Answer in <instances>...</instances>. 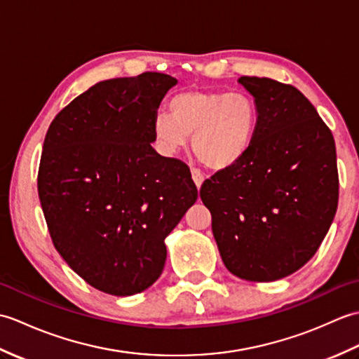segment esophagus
Masks as SVG:
<instances>
[{
    "label": "esophagus",
    "mask_w": 359,
    "mask_h": 359,
    "mask_svg": "<svg viewBox=\"0 0 359 359\" xmlns=\"http://www.w3.org/2000/svg\"><path fill=\"white\" fill-rule=\"evenodd\" d=\"M191 177L194 180V184L197 188H201L203 184V174L201 170H197V168H191Z\"/></svg>",
    "instance_id": "esophagus-1"
}]
</instances>
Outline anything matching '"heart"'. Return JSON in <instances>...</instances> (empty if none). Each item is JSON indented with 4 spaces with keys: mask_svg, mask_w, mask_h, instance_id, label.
Here are the masks:
<instances>
[{
    "mask_svg": "<svg viewBox=\"0 0 359 359\" xmlns=\"http://www.w3.org/2000/svg\"><path fill=\"white\" fill-rule=\"evenodd\" d=\"M168 114L152 120V135L165 154L174 156L193 137V151L211 170L238 165L248 154L257 126L253 98L242 93L189 89L171 97Z\"/></svg>",
    "mask_w": 359,
    "mask_h": 359,
    "instance_id": "1",
    "label": "heart"
}]
</instances>
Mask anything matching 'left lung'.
<instances>
[{"instance_id": "1", "label": "left lung", "mask_w": 359, "mask_h": 359, "mask_svg": "<svg viewBox=\"0 0 359 359\" xmlns=\"http://www.w3.org/2000/svg\"><path fill=\"white\" fill-rule=\"evenodd\" d=\"M255 97L248 154L203 182L201 199L228 271L271 282L306 265L338 208L332 131L301 90L271 79L238 80Z\"/></svg>"}]
</instances>
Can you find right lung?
<instances>
[{
    "instance_id": "obj_1",
    "label": "right lung",
    "mask_w": 359,
    "mask_h": 359,
    "mask_svg": "<svg viewBox=\"0 0 359 359\" xmlns=\"http://www.w3.org/2000/svg\"><path fill=\"white\" fill-rule=\"evenodd\" d=\"M175 85L160 72L100 81L46 134L38 196L52 242L103 293L131 296L154 284L165 238L197 201L189 168L151 147L152 120Z\"/></svg>"
}]
</instances>
